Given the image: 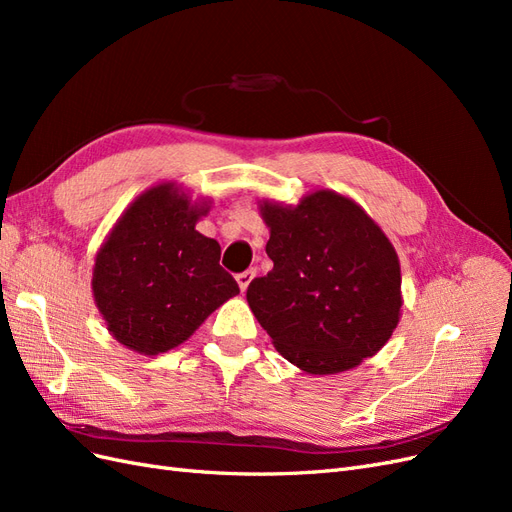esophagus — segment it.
<instances>
[{
	"mask_svg": "<svg viewBox=\"0 0 512 512\" xmlns=\"http://www.w3.org/2000/svg\"><path fill=\"white\" fill-rule=\"evenodd\" d=\"M254 275H256V271H254V269H250V271H243V273H239V275H237V284H239L241 292H245V290H247V286H250V282L254 280Z\"/></svg>",
	"mask_w": 512,
	"mask_h": 512,
	"instance_id": "1",
	"label": "esophagus"
}]
</instances>
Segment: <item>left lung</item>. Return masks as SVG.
I'll use <instances>...</instances> for the list:
<instances>
[{"label": "left lung", "instance_id": "obj_1", "mask_svg": "<svg viewBox=\"0 0 512 512\" xmlns=\"http://www.w3.org/2000/svg\"><path fill=\"white\" fill-rule=\"evenodd\" d=\"M273 269L247 286V303L286 361L312 376L359 367L401 318L393 243L367 211L333 190L299 205L258 203Z\"/></svg>", "mask_w": 512, "mask_h": 512}]
</instances>
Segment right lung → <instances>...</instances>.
<instances>
[{"mask_svg":"<svg viewBox=\"0 0 512 512\" xmlns=\"http://www.w3.org/2000/svg\"><path fill=\"white\" fill-rule=\"evenodd\" d=\"M209 209L211 200L164 181L136 196L106 235L91 292L121 346L149 356L173 350L239 294L220 267V243L196 230Z\"/></svg>","mask_w":512,"mask_h":512,"instance_id":"add662e5","label":"right lung"}]
</instances>
